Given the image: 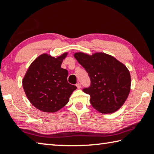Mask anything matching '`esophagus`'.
Here are the masks:
<instances>
[{
  "label": "esophagus",
  "instance_id": "1",
  "mask_svg": "<svg viewBox=\"0 0 154 154\" xmlns=\"http://www.w3.org/2000/svg\"><path fill=\"white\" fill-rule=\"evenodd\" d=\"M76 86H77V88L78 89L81 88V84H79V83H77V84H76Z\"/></svg>",
  "mask_w": 154,
  "mask_h": 154
}]
</instances>
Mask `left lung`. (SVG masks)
<instances>
[{"label":"left lung","instance_id":"1","mask_svg":"<svg viewBox=\"0 0 154 154\" xmlns=\"http://www.w3.org/2000/svg\"><path fill=\"white\" fill-rule=\"evenodd\" d=\"M74 57L90 78V86L83 91L90 96L92 106L103 114L118 110L130 91V73L125 66L104 53L90 55L78 52Z\"/></svg>","mask_w":154,"mask_h":154}]
</instances>
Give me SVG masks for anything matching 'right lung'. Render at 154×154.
<instances>
[{"instance_id":"right-lung-1","label":"right lung","mask_w":154,"mask_h":154,"mask_svg":"<svg viewBox=\"0 0 154 154\" xmlns=\"http://www.w3.org/2000/svg\"><path fill=\"white\" fill-rule=\"evenodd\" d=\"M64 53L57 57L44 53L31 63L23 79L24 91L29 101L39 110L55 112L69 101L77 89L67 81L68 70L61 68Z\"/></svg>"}]
</instances>
